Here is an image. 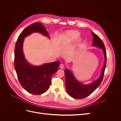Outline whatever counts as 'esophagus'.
<instances>
[{"label": "esophagus", "mask_w": 121, "mask_h": 121, "mask_svg": "<svg viewBox=\"0 0 121 121\" xmlns=\"http://www.w3.org/2000/svg\"><path fill=\"white\" fill-rule=\"evenodd\" d=\"M60 68L61 69H64V65L63 64H60Z\"/></svg>", "instance_id": "obj_1"}]
</instances>
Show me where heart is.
<instances>
[{"label": "heart", "mask_w": 121, "mask_h": 121, "mask_svg": "<svg viewBox=\"0 0 121 121\" xmlns=\"http://www.w3.org/2000/svg\"><path fill=\"white\" fill-rule=\"evenodd\" d=\"M79 36V33L77 31H72L67 33L65 38L68 41H72L77 38Z\"/></svg>", "instance_id": "obj_1"}]
</instances>
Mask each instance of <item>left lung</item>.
Masks as SVG:
<instances>
[{
  "label": "left lung",
  "instance_id": "8db88e82",
  "mask_svg": "<svg viewBox=\"0 0 121 121\" xmlns=\"http://www.w3.org/2000/svg\"><path fill=\"white\" fill-rule=\"evenodd\" d=\"M93 37V46L99 47L103 50L105 61L101 74L99 78L89 85H83L77 80L71 71L68 69H65V87L68 93L71 97L76 99H82L89 96L100 85L103 80L104 71L107 64V52L103 41L98 36L92 32Z\"/></svg>",
  "mask_w": 121,
  "mask_h": 121
}]
</instances>
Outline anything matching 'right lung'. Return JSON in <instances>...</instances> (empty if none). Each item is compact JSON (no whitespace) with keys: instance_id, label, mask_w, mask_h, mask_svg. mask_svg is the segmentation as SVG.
I'll return each instance as SVG.
<instances>
[{"instance_id":"1","label":"right lung","mask_w":121,"mask_h":121,"mask_svg":"<svg viewBox=\"0 0 121 121\" xmlns=\"http://www.w3.org/2000/svg\"><path fill=\"white\" fill-rule=\"evenodd\" d=\"M34 32L49 36L44 27L39 23H35L25 28L20 34L16 43L14 65L21 85L28 92L38 95L48 90L52 76L58 70L60 62L57 61L40 66H33L28 63L24 56L23 43L24 38Z\"/></svg>"}]
</instances>
